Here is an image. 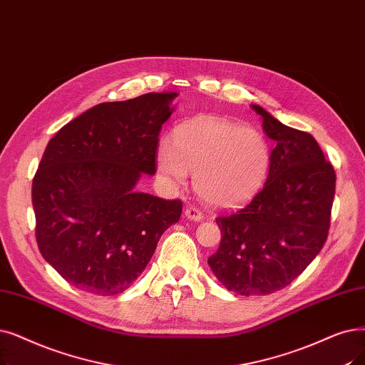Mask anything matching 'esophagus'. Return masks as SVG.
<instances>
[{
	"instance_id": "1",
	"label": "esophagus",
	"mask_w": 365,
	"mask_h": 365,
	"mask_svg": "<svg viewBox=\"0 0 365 365\" xmlns=\"http://www.w3.org/2000/svg\"><path fill=\"white\" fill-rule=\"evenodd\" d=\"M185 216H186L187 219L195 220V222H198V220L202 219V213H201L197 207H192V205H189V207L185 209Z\"/></svg>"
}]
</instances>
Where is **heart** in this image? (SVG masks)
<instances>
[{
  "label": "heart",
  "mask_w": 365,
  "mask_h": 365,
  "mask_svg": "<svg viewBox=\"0 0 365 365\" xmlns=\"http://www.w3.org/2000/svg\"><path fill=\"white\" fill-rule=\"evenodd\" d=\"M272 165V148L255 128L215 116H198L178 126L171 143L158 150V168L173 185L194 171L198 197L217 209H231L255 195Z\"/></svg>",
  "instance_id": "1"
}]
</instances>
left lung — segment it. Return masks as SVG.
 Wrapping results in <instances>:
<instances>
[{
    "label": "left lung",
    "mask_w": 365,
    "mask_h": 365,
    "mask_svg": "<svg viewBox=\"0 0 365 365\" xmlns=\"http://www.w3.org/2000/svg\"><path fill=\"white\" fill-rule=\"evenodd\" d=\"M252 108L276 143L270 171L247 205L216 217L222 240L207 262L228 291L267 295L288 287L325 245L336 171L309 133Z\"/></svg>",
    "instance_id": "left-lung-1"
}]
</instances>
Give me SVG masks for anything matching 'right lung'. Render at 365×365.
Masks as SVG:
<instances>
[{
  "instance_id": "1",
  "label": "right lung",
  "mask_w": 365,
  "mask_h": 365,
  "mask_svg": "<svg viewBox=\"0 0 365 365\" xmlns=\"http://www.w3.org/2000/svg\"><path fill=\"white\" fill-rule=\"evenodd\" d=\"M176 92L101 103L51 138L33 180L43 258L77 289L116 295L143 273L180 200L135 191L156 173L163 123Z\"/></svg>"
}]
</instances>
